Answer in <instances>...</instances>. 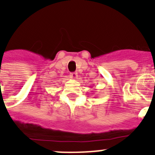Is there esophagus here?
Segmentation results:
<instances>
[{
  "label": "esophagus",
  "instance_id": "34e87169",
  "mask_svg": "<svg viewBox=\"0 0 155 155\" xmlns=\"http://www.w3.org/2000/svg\"><path fill=\"white\" fill-rule=\"evenodd\" d=\"M70 76H71V78L72 79L76 80V79L78 78V73H77V72H73V73H71V74H70Z\"/></svg>",
  "mask_w": 155,
  "mask_h": 155
}]
</instances>
